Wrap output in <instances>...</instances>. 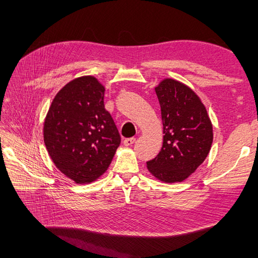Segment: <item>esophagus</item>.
<instances>
[{
  "instance_id": "34e87169",
  "label": "esophagus",
  "mask_w": 258,
  "mask_h": 258,
  "mask_svg": "<svg viewBox=\"0 0 258 258\" xmlns=\"http://www.w3.org/2000/svg\"><path fill=\"white\" fill-rule=\"evenodd\" d=\"M135 141H136V139H135V138L124 139V141H123V144H124L125 146H131V145H133V144L135 143Z\"/></svg>"
}]
</instances>
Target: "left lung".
Masks as SVG:
<instances>
[{
  "mask_svg": "<svg viewBox=\"0 0 258 258\" xmlns=\"http://www.w3.org/2000/svg\"><path fill=\"white\" fill-rule=\"evenodd\" d=\"M161 105L163 146L147 168L166 183L183 182L205 161L213 143V126L200 97L172 79L155 87Z\"/></svg>",
  "mask_w": 258,
  "mask_h": 258,
  "instance_id": "obj_1",
  "label": "left lung"
}]
</instances>
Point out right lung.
Returning <instances> with one entry per match:
<instances>
[{
    "label": "right lung",
    "mask_w": 258,
    "mask_h": 258,
    "mask_svg": "<svg viewBox=\"0 0 258 258\" xmlns=\"http://www.w3.org/2000/svg\"><path fill=\"white\" fill-rule=\"evenodd\" d=\"M104 86L93 76L65 85L44 120V143L56 167L78 184L91 183L108 168L120 143L104 107Z\"/></svg>",
    "instance_id": "1"
}]
</instances>
